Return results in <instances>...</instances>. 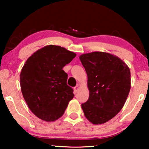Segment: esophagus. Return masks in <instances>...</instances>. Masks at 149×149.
I'll return each mask as SVG.
<instances>
[{"label":"esophagus","instance_id":"34e87169","mask_svg":"<svg viewBox=\"0 0 149 149\" xmlns=\"http://www.w3.org/2000/svg\"><path fill=\"white\" fill-rule=\"evenodd\" d=\"M79 86H75L74 88V93H77V91H78V90H79Z\"/></svg>","mask_w":149,"mask_h":149}]
</instances>
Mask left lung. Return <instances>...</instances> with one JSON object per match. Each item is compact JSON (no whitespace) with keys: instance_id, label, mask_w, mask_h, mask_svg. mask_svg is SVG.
Here are the masks:
<instances>
[{"instance_id":"1","label":"left lung","mask_w":149,"mask_h":149,"mask_svg":"<svg viewBox=\"0 0 149 149\" xmlns=\"http://www.w3.org/2000/svg\"><path fill=\"white\" fill-rule=\"evenodd\" d=\"M87 74L89 97L81 104L85 116L93 124H102L122 110L131 89V74L120 58L104 52L79 56Z\"/></svg>"}]
</instances>
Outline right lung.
I'll list each match as a JSON object with an SVG mask.
<instances>
[{"instance_id":"1","label":"right lung","mask_w":149,"mask_h":149,"mask_svg":"<svg viewBox=\"0 0 149 149\" xmlns=\"http://www.w3.org/2000/svg\"><path fill=\"white\" fill-rule=\"evenodd\" d=\"M75 56L64 47L50 45L37 50L24 64L19 78L21 91L30 110L40 119L58 120L74 98L63 68Z\"/></svg>"}]
</instances>
